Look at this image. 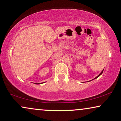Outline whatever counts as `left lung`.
Masks as SVG:
<instances>
[{"instance_id":"left-lung-1","label":"left lung","mask_w":121,"mask_h":121,"mask_svg":"<svg viewBox=\"0 0 121 121\" xmlns=\"http://www.w3.org/2000/svg\"><path fill=\"white\" fill-rule=\"evenodd\" d=\"M103 70H104V69H103ZM103 71H102V72H101V73H100L99 74V75H98V76H97V77H95V79H96V78H98V77H99V76H100V75L101 74H102L103 73Z\"/></svg>"}]
</instances>
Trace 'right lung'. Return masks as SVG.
I'll list each match as a JSON object with an SVG mask.
<instances>
[{
	"mask_svg": "<svg viewBox=\"0 0 121 121\" xmlns=\"http://www.w3.org/2000/svg\"><path fill=\"white\" fill-rule=\"evenodd\" d=\"M35 84H42V83H35Z\"/></svg>",
	"mask_w": 121,
	"mask_h": 121,
	"instance_id": "right-lung-1",
	"label": "right lung"
}]
</instances>
